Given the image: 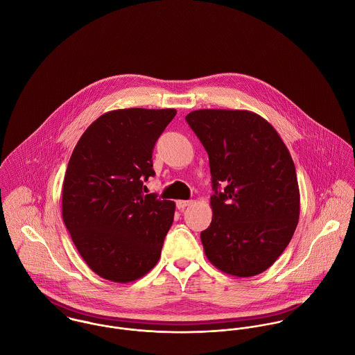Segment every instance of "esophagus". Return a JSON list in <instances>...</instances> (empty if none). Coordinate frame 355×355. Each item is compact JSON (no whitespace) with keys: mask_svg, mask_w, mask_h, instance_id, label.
Masks as SVG:
<instances>
[{"mask_svg":"<svg viewBox=\"0 0 355 355\" xmlns=\"http://www.w3.org/2000/svg\"><path fill=\"white\" fill-rule=\"evenodd\" d=\"M190 205H191V201H178V202H176V206H178L179 210H183V209H186V207L190 206Z\"/></svg>","mask_w":355,"mask_h":355,"instance_id":"obj_1","label":"esophagus"}]
</instances>
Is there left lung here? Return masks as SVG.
I'll return each instance as SVG.
<instances>
[{
  "label": "left lung",
  "instance_id": "8db88e82",
  "mask_svg": "<svg viewBox=\"0 0 355 355\" xmlns=\"http://www.w3.org/2000/svg\"><path fill=\"white\" fill-rule=\"evenodd\" d=\"M186 120L207 152L214 190L211 223L201 232L205 254L227 275H259L298 225L301 197L291 154L277 131L250 110L198 109Z\"/></svg>",
  "mask_w": 355,
  "mask_h": 355
}]
</instances>
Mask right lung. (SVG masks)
<instances>
[{"mask_svg": "<svg viewBox=\"0 0 355 355\" xmlns=\"http://www.w3.org/2000/svg\"><path fill=\"white\" fill-rule=\"evenodd\" d=\"M175 109L103 113L78 141L62 183V220L89 268L114 283L144 277L159 259L175 202L144 194L152 154Z\"/></svg>", "mask_w": 355, "mask_h": 355, "instance_id": "obj_1", "label": "right lung"}]
</instances>
